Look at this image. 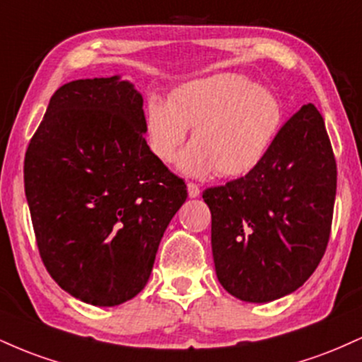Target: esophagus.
<instances>
[{
	"label": "esophagus",
	"instance_id": "34e87169",
	"mask_svg": "<svg viewBox=\"0 0 362 362\" xmlns=\"http://www.w3.org/2000/svg\"><path fill=\"white\" fill-rule=\"evenodd\" d=\"M187 192H189V197H197V195L201 194V189H199V185L194 184V182H189V184H187Z\"/></svg>",
	"mask_w": 362,
	"mask_h": 362
}]
</instances>
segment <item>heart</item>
<instances>
[{
	"label": "heart",
	"mask_w": 362,
	"mask_h": 362,
	"mask_svg": "<svg viewBox=\"0 0 362 362\" xmlns=\"http://www.w3.org/2000/svg\"><path fill=\"white\" fill-rule=\"evenodd\" d=\"M284 109L276 93L235 73L184 83L170 102L151 97L146 134L158 160L170 163L192 131V146L180 158L190 175L214 172L243 177L264 161L279 132Z\"/></svg>",
	"instance_id": "heart-1"
}]
</instances>
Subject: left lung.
I'll list each match as a JSON object with an SVG mask.
<instances>
[{
  "instance_id": "1",
  "label": "left lung",
  "mask_w": 362,
  "mask_h": 362,
  "mask_svg": "<svg viewBox=\"0 0 362 362\" xmlns=\"http://www.w3.org/2000/svg\"><path fill=\"white\" fill-rule=\"evenodd\" d=\"M337 163L325 122L303 105L253 172L209 187L216 276L235 298L267 303L296 291L327 250Z\"/></svg>"
}]
</instances>
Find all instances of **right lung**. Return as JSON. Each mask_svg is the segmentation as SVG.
<instances>
[{"mask_svg":"<svg viewBox=\"0 0 362 362\" xmlns=\"http://www.w3.org/2000/svg\"><path fill=\"white\" fill-rule=\"evenodd\" d=\"M143 97L119 76L66 83L28 143L40 259L66 293L115 306L146 286L187 185L149 149Z\"/></svg>","mask_w":362,"mask_h":362,"instance_id":"right-lung-1","label":"right lung"}]
</instances>
